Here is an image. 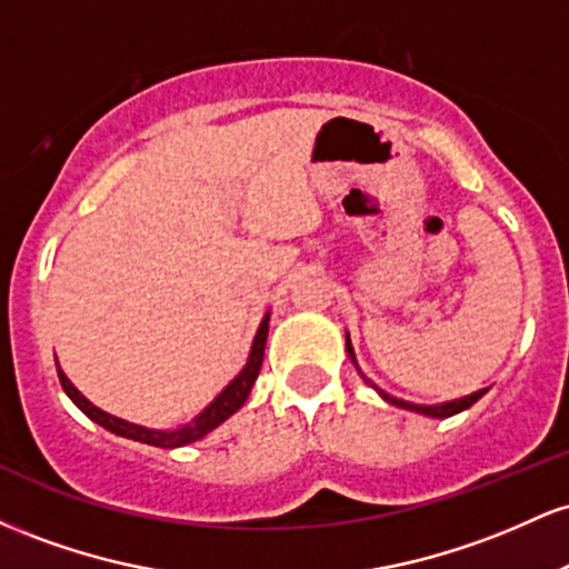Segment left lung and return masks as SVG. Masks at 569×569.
I'll return each instance as SVG.
<instances>
[{"label": "left lung", "instance_id": "8db88e82", "mask_svg": "<svg viewBox=\"0 0 569 569\" xmlns=\"http://www.w3.org/2000/svg\"><path fill=\"white\" fill-rule=\"evenodd\" d=\"M345 348H348V356H350V361L356 363V369H358V361H356V350H352L350 335H345ZM358 375L363 377V371L358 369ZM363 380H367V377H363ZM367 385H371V388H375L377 393H380V396L385 398V401H388V403H393V407H398V409H409V411H417V415H426V417H439V420H443V417H452V415H457V411H466V409H471L473 403L479 401V398L487 393V388H485V390H476V393H471V396L455 398V401H443V403H411V401H403V398H396V396L385 393V390H382V388H377V385L371 382V380H367Z\"/></svg>", "mask_w": 569, "mask_h": 569}]
</instances>
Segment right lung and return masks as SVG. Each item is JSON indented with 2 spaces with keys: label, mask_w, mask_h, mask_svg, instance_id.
<instances>
[{
  "label": "right lung",
  "mask_w": 569,
  "mask_h": 569,
  "mask_svg": "<svg viewBox=\"0 0 569 569\" xmlns=\"http://www.w3.org/2000/svg\"><path fill=\"white\" fill-rule=\"evenodd\" d=\"M267 329H270V312H264L262 323H259L257 337H253V345H251V352H248V361H246V367L240 369V375L234 377V380L227 385V388L221 390V393L213 398V401L208 403V407L202 409L194 420H189V422H184V426L171 428V430L147 428V426H139V422H130V420H122V417L109 415V411L96 407L93 401H88V398H84L80 390L71 385L69 377L63 375V369L56 363L58 380H61V388L67 390V396L71 398V401L77 403V409H80L82 415H88L90 420L98 422L101 428H107L109 433H117V436H122V439H133V441L149 443V447H160V449L187 447V443L200 441L202 436H208L211 430H217L221 422L230 420L234 411L243 407L248 393H251L253 382H257L259 369H262Z\"/></svg>",
  "instance_id": "right-lung-1"
}]
</instances>
